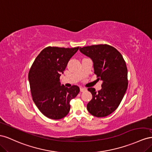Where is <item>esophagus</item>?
Instances as JSON below:
<instances>
[{"mask_svg":"<svg viewBox=\"0 0 152 152\" xmlns=\"http://www.w3.org/2000/svg\"><path fill=\"white\" fill-rule=\"evenodd\" d=\"M86 90V89L85 88H82V87H81V88H80V92H85Z\"/></svg>","mask_w":152,"mask_h":152,"instance_id":"obj_1","label":"esophagus"}]
</instances>
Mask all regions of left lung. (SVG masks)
<instances>
[{"instance_id":"left-lung-1","label":"left lung","mask_w":152,"mask_h":152,"mask_svg":"<svg viewBox=\"0 0 152 152\" xmlns=\"http://www.w3.org/2000/svg\"><path fill=\"white\" fill-rule=\"evenodd\" d=\"M80 50L92 60L97 80L102 81V88L97 92L94 88H88L92 99L87 104V110L94 116H106L116 110L127 90L126 63L122 54L108 45L85 46Z\"/></svg>"}]
</instances>
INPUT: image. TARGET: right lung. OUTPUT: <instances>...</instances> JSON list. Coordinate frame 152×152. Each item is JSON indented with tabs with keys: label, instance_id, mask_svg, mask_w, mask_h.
Listing matches in <instances>:
<instances>
[{
	"label": "right lung",
	"instance_id": "add662e5",
	"mask_svg": "<svg viewBox=\"0 0 152 152\" xmlns=\"http://www.w3.org/2000/svg\"><path fill=\"white\" fill-rule=\"evenodd\" d=\"M78 47L66 48L48 46L42 50L28 72L32 99L39 111L48 118L59 120L70 111V101L77 96L80 88H67L60 84V77Z\"/></svg>",
	"mask_w": 152,
	"mask_h": 152
}]
</instances>
